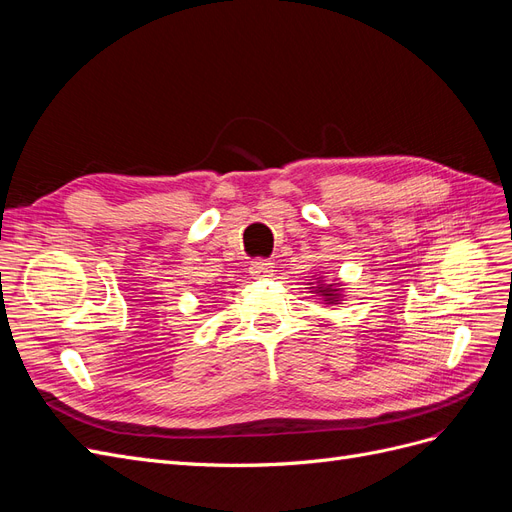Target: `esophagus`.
Here are the masks:
<instances>
[{"label":"esophagus","instance_id":"obj_1","mask_svg":"<svg viewBox=\"0 0 512 512\" xmlns=\"http://www.w3.org/2000/svg\"><path fill=\"white\" fill-rule=\"evenodd\" d=\"M273 271V262L267 258H256L250 265V273L254 277H269Z\"/></svg>","mask_w":512,"mask_h":512}]
</instances>
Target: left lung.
<instances>
[{"instance_id":"obj_1","label":"left lung","mask_w":512,"mask_h":512,"mask_svg":"<svg viewBox=\"0 0 512 512\" xmlns=\"http://www.w3.org/2000/svg\"><path fill=\"white\" fill-rule=\"evenodd\" d=\"M322 292H324V290H322ZM327 292H329V290H327ZM327 297H333V294H327Z\"/></svg>"}]
</instances>
